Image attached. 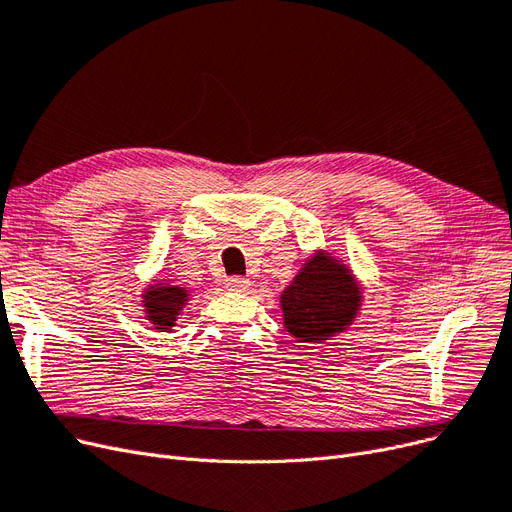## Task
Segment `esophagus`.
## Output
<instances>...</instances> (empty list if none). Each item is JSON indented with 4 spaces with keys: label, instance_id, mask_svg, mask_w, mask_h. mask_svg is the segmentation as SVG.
I'll return each mask as SVG.
<instances>
[{
    "label": "esophagus",
    "instance_id": "esophagus-1",
    "mask_svg": "<svg viewBox=\"0 0 512 512\" xmlns=\"http://www.w3.org/2000/svg\"><path fill=\"white\" fill-rule=\"evenodd\" d=\"M249 285H251V280L244 278V276H229L225 280V287L229 291H246V289H249Z\"/></svg>",
    "mask_w": 512,
    "mask_h": 512
}]
</instances>
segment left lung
Returning <instances> with one entry per match:
<instances>
[{
    "mask_svg": "<svg viewBox=\"0 0 512 512\" xmlns=\"http://www.w3.org/2000/svg\"><path fill=\"white\" fill-rule=\"evenodd\" d=\"M285 325L291 336L327 340L351 323L359 291L351 274L327 257H315L283 293Z\"/></svg>",
    "mask_w": 512,
    "mask_h": 512,
    "instance_id": "obj_1",
    "label": "left lung"
}]
</instances>
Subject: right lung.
Masks as SVG:
<instances>
[{"instance_id":"add662e5","label":"right lung","mask_w":512,"mask_h":512,"mask_svg":"<svg viewBox=\"0 0 512 512\" xmlns=\"http://www.w3.org/2000/svg\"><path fill=\"white\" fill-rule=\"evenodd\" d=\"M187 302V291L174 285H157V289L146 291L144 306L159 329H170L178 317L180 308Z\"/></svg>"}]
</instances>
